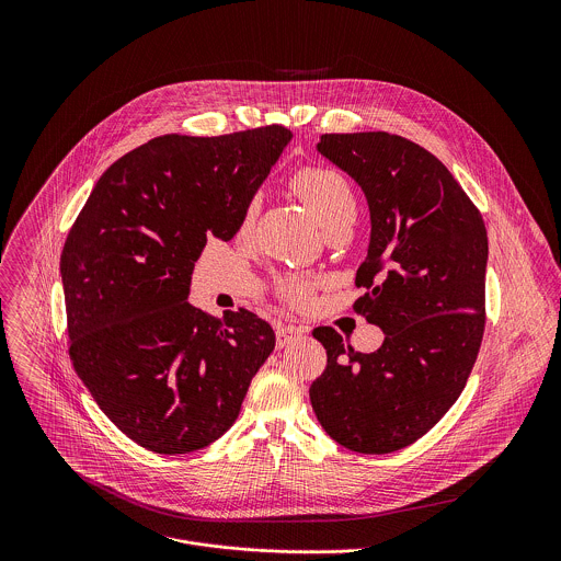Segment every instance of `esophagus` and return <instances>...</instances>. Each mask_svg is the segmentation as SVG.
<instances>
[{"label": "esophagus", "mask_w": 561, "mask_h": 561, "mask_svg": "<svg viewBox=\"0 0 561 561\" xmlns=\"http://www.w3.org/2000/svg\"><path fill=\"white\" fill-rule=\"evenodd\" d=\"M305 334V328H298V325H278L276 328V345L278 347H285L289 345L296 336Z\"/></svg>", "instance_id": "34e87169"}]
</instances>
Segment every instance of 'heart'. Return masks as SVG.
<instances>
[{
	"mask_svg": "<svg viewBox=\"0 0 561 561\" xmlns=\"http://www.w3.org/2000/svg\"><path fill=\"white\" fill-rule=\"evenodd\" d=\"M296 194L305 201V205L313 211V216L320 220L325 231L352 225L356 218V194L347 176L334 168H305L300 170L291 181ZM259 211V201H250L241 214V231H248L254 225ZM318 280L309 276H285L278 283V294L283 300H287L291 307L307 309L318 289Z\"/></svg>",
	"mask_w": 561,
	"mask_h": 561,
	"instance_id": "heart-1",
	"label": "heart"
}]
</instances>
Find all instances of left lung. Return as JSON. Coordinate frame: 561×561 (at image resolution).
I'll list each match as a JSON object with an SVG mask.
<instances>
[{
  "label": "left lung",
  "instance_id": "1",
  "mask_svg": "<svg viewBox=\"0 0 561 561\" xmlns=\"http://www.w3.org/2000/svg\"><path fill=\"white\" fill-rule=\"evenodd\" d=\"M318 151L365 192L371 214L354 311L385 332L363 354L320 325L328 363L311 385L325 434L391 454L427 434L460 398L485 325L488 236L480 209L423 147L387 131L323 134Z\"/></svg>",
  "mask_w": 561,
  "mask_h": 561
}]
</instances>
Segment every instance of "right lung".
<instances>
[{
    "instance_id": "right-lung-1",
    "label": "right lung",
    "mask_w": 561,
    "mask_h": 561,
    "mask_svg": "<svg viewBox=\"0 0 561 561\" xmlns=\"http://www.w3.org/2000/svg\"><path fill=\"white\" fill-rule=\"evenodd\" d=\"M291 140L280 125L216 138L168 134L96 181L60 256L73 367L105 416L174 456L218 440L272 354L267 321L187 302L207 238L229 241Z\"/></svg>"
}]
</instances>
